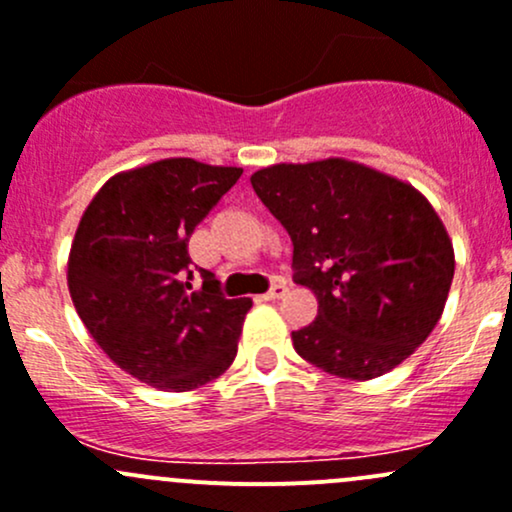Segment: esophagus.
<instances>
[{"instance_id":"1","label":"esophagus","mask_w":512,"mask_h":512,"mask_svg":"<svg viewBox=\"0 0 512 512\" xmlns=\"http://www.w3.org/2000/svg\"><path fill=\"white\" fill-rule=\"evenodd\" d=\"M286 283H273L271 288H268V293L263 298H266V301H278V298H283L286 296Z\"/></svg>"}]
</instances>
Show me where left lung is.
<instances>
[{
	"label": "left lung",
	"instance_id": "left-lung-1",
	"mask_svg": "<svg viewBox=\"0 0 512 512\" xmlns=\"http://www.w3.org/2000/svg\"><path fill=\"white\" fill-rule=\"evenodd\" d=\"M256 196L293 241V278L318 298L293 331L301 358L331 376L371 381L430 336L453 283L450 236L426 196L348 159L273 164Z\"/></svg>",
	"mask_w": 512,
	"mask_h": 512
}]
</instances>
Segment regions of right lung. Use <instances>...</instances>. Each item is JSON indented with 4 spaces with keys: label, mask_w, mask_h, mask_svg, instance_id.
Wrapping results in <instances>:
<instances>
[{
    "label": "right lung",
    "mask_w": 512,
    "mask_h": 512,
    "mask_svg": "<svg viewBox=\"0 0 512 512\" xmlns=\"http://www.w3.org/2000/svg\"><path fill=\"white\" fill-rule=\"evenodd\" d=\"M244 169L161 159L111 176L74 234L67 283L101 351L159 391L219 378L239 351L251 298H224L211 271L191 286L189 239Z\"/></svg>",
    "instance_id": "obj_1"
}]
</instances>
